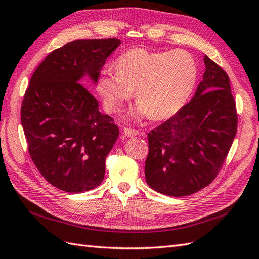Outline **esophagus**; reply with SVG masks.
<instances>
[{"label":"esophagus","mask_w":259,"mask_h":259,"mask_svg":"<svg viewBox=\"0 0 259 259\" xmlns=\"http://www.w3.org/2000/svg\"><path fill=\"white\" fill-rule=\"evenodd\" d=\"M124 134H125L126 136H128V137H133V136H136L137 134H139V132H137L136 130H133V128L125 127V128H124Z\"/></svg>","instance_id":"34e87169"}]
</instances>
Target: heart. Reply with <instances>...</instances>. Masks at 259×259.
<instances>
[{"label": "heart", "mask_w": 259, "mask_h": 259, "mask_svg": "<svg viewBox=\"0 0 259 259\" xmlns=\"http://www.w3.org/2000/svg\"><path fill=\"white\" fill-rule=\"evenodd\" d=\"M116 72L103 71L97 89L107 112L117 113L133 95L137 113L160 120L186 104L197 82L198 68L186 51H127L116 61Z\"/></svg>", "instance_id": "heart-1"}]
</instances>
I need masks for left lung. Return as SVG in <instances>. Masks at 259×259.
I'll return each mask as SVG.
<instances>
[{"label": "left lung", "instance_id": "8db88e82", "mask_svg": "<svg viewBox=\"0 0 259 259\" xmlns=\"http://www.w3.org/2000/svg\"><path fill=\"white\" fill-rule=\"evenodd\" d=\"M204 62L203 81L191 102L147 134L146 182L168 196H187L209 185L237 132L229 77L207 55Z\"/></svg>", "mask_w": 259, "mask_h": 259}]
</instances>
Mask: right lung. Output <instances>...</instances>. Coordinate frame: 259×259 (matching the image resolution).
<instances>
[{
	"instance_id": "right-lung-1",
	"label": "right lung",
	"mask_w": 259,
	"mask_h": 259,
	"mask_svg": "<svg viewBox=\"0 0 259 259\" xmlns=\"http://www.w3.org/2000/svg\"><path fill=\"white\" fill-rule=\"evenodd\" d=\"M117 38L77 39L45 57L31 77L21 107L28 153L39 173L67 193L102 183L105 159L119 131L99 111V102L79 82L94 83Z\"/></svg>"
}]
</instances>
